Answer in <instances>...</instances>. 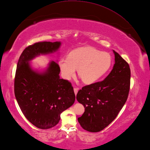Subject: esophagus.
I'll return each mask as SVG.
<instances>
[{"instance_id": "1", "label": "esophagus", "mask_w": 150, "mask_h": 150, "mask_svg": "<svg viewBox=\"0 0 150 150\" xmlns=\"http://www.w3.org/2000/svg\"><path fill=\"white\" fill-rule=\"evenodd\" d=\"M74 91L75 95L77 94V93H78V88H74Z\"/></svg>"}]
</instances>
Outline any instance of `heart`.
Instances as JSON below:
<instances>
[{
	"label": "heart",
	"mask_w": 150,
	"mask_h": 150,
	"mask_svg": "<svg viewBox=\"0 0 150 150\" xmlns=\"http://www.w3.org/2000/svg\"><path fill=\"white\" fill-rule=\"evenodd\" d=\"M111 64L110 54L90 46L71 51L67 58H61L58 62L64 79L74 77L78 69V75L84 83L88 85L98 81L109 71Z\"/></svg>",
	"instance_id": "heart-1"
}]
</instances>
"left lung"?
I'll return each instance as SVG.
<instances>
[{
  "label": "left lung",
  "instance_id": "1",
  "mask_svg": "<svg viewBox=\"0 0 150 150\" xmlns=\"http://www.w3.org/2000/svg\"><path fill=\"white\" fill-rule=\"evenodd\" d=\"M115 63L103 81L83 86L76 99L85 112L78 118L80 125L88 132L103 130L114 120L126 103L130 84V69L127 62L113 50Z\"/></svg>",
  "mask_w": 150,
  "mask_h": 150
}]
</instances>
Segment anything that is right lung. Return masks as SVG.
I'll list each match as a JSON object with an SVG mask.
<instances>
[{"label":"right lung","instance_id":"obj_1","mask_svg":"<svg viewBox=\"0 0 150 150\" xmlns=\"http://www.w3.org/2000/svg\"><path fill=\"white\" fill-rule=\"evenodd\" d=\"M61 42H39L25 48L18 62L14 95L26 118L36 127L48 129L55 126L60 114L75 101L71 83L60 78L57 62L51 61L45 71L34 69L29 62L41 54L56 52Z\"/></svg>","mask_w":150,"mask_h":150}]
</instances>
